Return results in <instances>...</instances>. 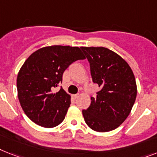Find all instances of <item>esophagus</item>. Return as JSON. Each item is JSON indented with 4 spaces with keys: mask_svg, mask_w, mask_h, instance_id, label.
I'll return each mask as SVG.
<instances>
[{
    "mask_svg": "<svg viewBox=\"0 0 157 157\" xmlns=\"http://www.w3.org/2000/svg\"><path fill=\"white\" fill-rule=\"evenodd\" d=\"M78 95H79V94H73V95H72V97H73L74 99H76V98H78Z\"/></svg>",
    "mask_w": 157,
    "mask_h": 157,
    "instance_id": "34e87169",
    "label": "esophagus"
}]
</instances>
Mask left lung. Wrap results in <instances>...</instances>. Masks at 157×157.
Instances as JSON below:
<instances>
[{
	"label": "left lung",
	"instance_id": "obj_1",
	"mask_svg": "<svg viewBox=\"0 0 157 157\" xmlns=\"http://www.w3.org/2000/svg\"><path fill=\"white\" fill-rule=\"evenodd\" d=\"M81 49L90 63L93 82L100 87L82 116L92 130L110 132L124 122L134 105L137 94L134 74L122 57L107 48Z\"/></svg>",
	"mask_w": 157,
	"mask_h": 157
}]
</instances>
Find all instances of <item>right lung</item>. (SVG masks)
Here are the masks:
<instances>
[{"instance_id": "right-lung-1", "label": "right lung", "mask_w": 157, "mask_h": 157, "mask_svg": "<svg viewBox=\"0 0 157 157\" xmlns=\"http://www.w3.org/2000/svg\"><path fill=\"white\" fill-rule=\"evenodd\" d=\"M79 47L51 46L36 50L21 67L17 78L18 99L33 123L54 128L63 122L71 104V95L63 88V72L74 62L84 59Z\"/></svg>"}]
</instances>
